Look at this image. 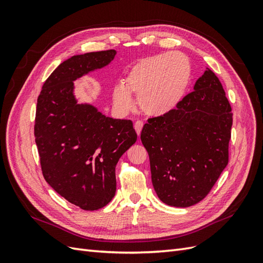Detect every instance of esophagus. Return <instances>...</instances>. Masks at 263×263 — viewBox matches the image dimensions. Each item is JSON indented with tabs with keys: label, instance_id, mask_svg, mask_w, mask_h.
<instances>
[{
	"label": "esophagus",
	"instance_id": "34e87169",
	"mask_svg": "<svg viewBox=\"0 0 263 263\" xmlns=\"http://www.w3.org/2000/svg\"><path fill=\"white\" fill-rule=\"evenodd\" d=\"M142 126H144V123H142L141 121H136L134 124V127H135V130L137 132V135L139 136L140 133H141V129H142Z\"/></svg>",
	"mask_w": 263,
	"mask_h": 263
}]
</instances>
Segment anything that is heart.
Segmentation results:
<instances>
[{
    "label": "heart",
    "mask_w": 263,
    "mask_h": 263,
    "mask_svg": "<svg viewBox=\"0 0 263 263\" xmlns=\"http://www.w3.org/2000/svg\"><path fill=\"white\" fill-rule=\"evenodd\" d=\"M192 79V65L181 52H164L142 58L127 70L124 84L113 89V103L119 113L134 106L138 97L140 109L149 116L171 112L184 98Z\"/></svg>",
    "instance_id": "b5f03b06"
}]
</instances>
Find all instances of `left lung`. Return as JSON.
<instances>
[{
  "label": "left lung",
  "instance_id": "8db88e82",
  "mask_svg": "<svg viewBox=\"0 0 263 263\" xmlns=\"http://www.w3.org/2000/svg\"><path fill=\"white\" fill-rule=\"evenodd\" d=\"M232 125V106L209 68L176 108L148 118L140 139L163 203L189 208L211 192L228 164Z\"/></svg>",
  "mask_w": 263,
  "mask_h": 263
}]
</instances>
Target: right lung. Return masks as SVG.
<instances>
[{
    "label": "right lung",
    "mask_w": 263,
    "mask_h": 263,
    "mask_svg": "<svg viewBox=\"0 0 263 263\" xmlns=\"http://www.w3.org/2000/svg\"><path fill=\"white\" fill-rule=\"evenodd\" d=\"M116 51L78 54L45 81L37 100L35 141L47 183L84 211L108 204L116 192L115 166L137 140L129 119H114L77 104L73 81L112 61Z\"/></svg>",
    "instance_id": "add662e5"
}]
</instances>
